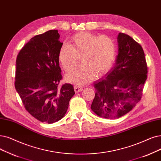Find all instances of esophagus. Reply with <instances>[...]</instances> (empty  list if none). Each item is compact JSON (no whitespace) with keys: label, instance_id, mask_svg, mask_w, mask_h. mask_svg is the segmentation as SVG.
Here are the masks:
<instances>
[{"label":"esophagus","instance_id":"1","mask_svg":"<svg viewBox=\"0 0 161 161\" xmlns=\"http://www.w3.org/2000/svg\"><path fill=\"white\" fill-rule=\"evenodd\" d=\"M83 90V87L79 86H75L74 87V91L75 93H78V92H81V91Z\"/></svg>","mask_w":161,"mask_h":161}]
</instances>
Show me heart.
<instances>
[{
    "mask_svg": "<svg viewBox=\"0 0 161 161\" xmlns=\"http://www.w3.org/2000/svg\"><path fill=\"white\" fill-rule=\"evenodd\" d=\"M83 64L69 72L66 80L75 84L83 85L95 75L106 73L113 65L116 57V45L113 39L88 31L75 34L69 45L64 43L58 51V60L66 71L69 72L78 63Z\"/></svg>",
    "mask_w": 161,
    "mask_h": 161,
    "instance_id": "obj_1",
    "label": "heart"
}]
</instances>
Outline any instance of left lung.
<instances>
[{
    "label": "left lung",
    "mask_w": 161,
    "mask_h": 161,
    "mask_svg": "<svg viewBox=\"0 0 161 161\" xmlns=\"http://www.w3.org/2000/svg\"><path fill=\"white\" fill-rule=\"evenodd\" d=\"M118 54L114 67L94 84L91 108L99 116L120 118L141 100L147 78V65L142 47L127 34L118 36Z\"/></svg>",
    "instance_id": "left-lung-1"
}]
</instances>
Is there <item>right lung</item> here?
Listing matches in <instances>:
<instances>
[{"label": "right lung", "instance_id": "add662e5", "mask_svg": "<svg viewBox=\"0 0 161 161\" xmlns=\"http://www.w3.org/2000/svg\"><path fill=\"white\" fill-rule=\"evenodd\" d=\"M58 30L31 38L18 53L15 88L26 110L41 122L53 124L63 118L75 94L70 83L62 79L58 51L63 44Z\"/></svg>", "mask_w": 161, "mask_h": 161}]
</instances>
